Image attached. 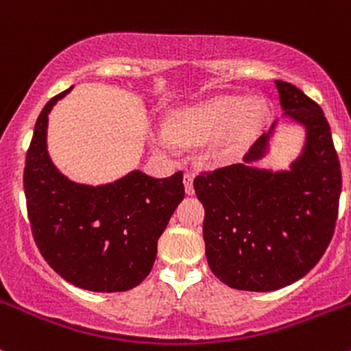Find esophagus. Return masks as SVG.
I'll return each instance as SVG.
<instances>
[{"label": "esophagus", "mask_w": 351, "mask_h": 351, "mask_svg": "<svg viewBox=\"0 0 351 351\" xmlns=\"http://www.w3.org/2000/svg\"><path fill=\"white\" fill-rule=\"evenodd\" d=\"M183 183H185V192L189 193V195H193V173H185V176H183Z\"/></svg>", "instance_id": "esophagus-1"}]
</instances>
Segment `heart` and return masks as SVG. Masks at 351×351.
Masks as SVG:
<instances>
[{
	"label": "heart",
	"instance_id": "heart-1",
	"mask_svg": "<svg viewBox=\"0 0 351 351\" xmlns=\"http://www.w3.org/2000/svg\"><path fill=\"white\" fill-rule=\"evenodd\" d=\"M268 117V105L261 98L219 97L198 105L175 110L165 123L166 132L154 136L159 149L171 151L180 143H207L228 136L232 144L250 141Z\"/></svg>",
	"mask_w": 351,
	"mask_h": 351
}]
</instances>
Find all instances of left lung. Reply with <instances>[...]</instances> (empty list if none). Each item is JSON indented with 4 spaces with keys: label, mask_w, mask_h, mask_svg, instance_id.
I'll use <instances>...</instances> for the list:
<instances>
[{
    "label": "left lung",
    "mask_w": 351,
    "mask_h": 351,
    "mask_svg": "<svg viewBox=\"0 0 351 351\" xmlns=\"http://www.w3.org/2000/svg\"><path fill=\"white\" fill-rule=\"evenodd\" d=\"M285 119L306 129L289 169L253 162L268 153L277 120L243 162L202 173L193 189L205 208V254L212 274L231 289L271 292L313 270L335 232L341 169L329 123L316 101L275 81Z\"/></svg>",
    "instance_id": "left-lung-1"
}]
</instances>
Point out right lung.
<instances>
[{
    "label": "right lung",
    "instance_id": "right-lung-1",
    "mask_svg": "<svg viewBox=\"0 0 351 351\" xmlns=\"http://www.w3.org/2000/svg\"><path fill=\"white\" fill-rule=\"evenodd\" d=\"M56 95L38 115L23 173L32 234L44 260L69 284L91 292H125L149 275L158 239L185 197L183 173L153 178L141 169L105 185L62 175L47 151Z\"/></svg>",
    "mask_w": 351,
    "mask_h": 351
}]
</instances>
